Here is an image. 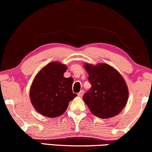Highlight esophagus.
Segmentation results:
<instances>
[{
    "mask_svg": "<svg viewBox=\"0 0 152 152\" xmlns=\"http://www.w3.org/2000/svg\"><path fill=\"white\" fill-rule=\"evenodd\" d=\"M83 94H84V90H81L80 92H78L77 95L79 96V97H83Z\"/></svg>",
    "mask_w": 152,
    "mask_h": 152,
    "instance_id": "esophagus-1",
    "label": "esophagus"
}]
</instances>
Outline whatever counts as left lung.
Wrapping results in <instances>:
<instances>
[{
    "label": "left lung",
    "mask_w": 152,
    "mask_h": 152,
    "mask_svg": "<svg viewBox=\"0 0 152 152\" xmlns=\"http://www.w3.org/2000/svg\"><path fill=\"white\" fill-rule=\"evenodd\" d=\"M91 88L83 100L91 112L102 119L118 115L128 99V88L121 75L107 64L85 65Z\"/></svg>",
    "instance_id": "obj_1"
}]
</instances>
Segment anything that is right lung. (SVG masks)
I'll return each mask as SVG.
<instances>
[{"mask_svg": "<svg viewBox=\"0 0 152 152\" xmlns=\"http://www.w3.org/2000/svg\"><path fill=\"white\" fill-rule=\"evenodd\" d=\"M66 70V65L53 62L41 69L33 80L30 100L41 115L48 117L62 115L77 96L72 92V78L63 76Z\"/></svg>", "mask_w": 152, "mask_h": 152, "instance_id": "add662e5", "label": "right lung"}]
</instances>
